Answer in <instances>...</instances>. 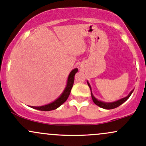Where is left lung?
Returning a JSON list of instances; mask_svg holds the SVG:
<instances>
[{"instance_id":"left-lung-1","label":"left lung","mask_w":146,"mask_h":146,"mask_svg":"<svg viewBox=\"0 0 146 146\" xmlns=\"http://www.w3.org/2000/svg\"><path fill=\"white\" fill-rule=\"evenodd\" d=\"M87 84H88V86L90 87V90H91V96H92V100L94 101V103L96 105H97L98 106L101 107V108H104V109H108V110L113 109V108H117V107L119 106L121 104H122L124 102H125V101H127V99H129V96H131V94H132L133 92H134V90H131V92H130L128 94V96H126V97H125V98H123V99H119V100H118V101H114V102L106 103V102H103V101H101L97 100V99H96V98L94 96L92 93L91 86H90V83H89L88 82H87Z\"/></svg>"}]
</instances>
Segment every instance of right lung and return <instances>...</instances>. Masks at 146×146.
Masks as SVG:
<instances>
[{"mask_svg": "<svg viewBox=\"0 0 146 146\" xmlns=\"http://www.w3.org/2000/svg\"><path fill=\"white\" fill-rule=\"evenodd\" d=\"M78 71V69L75 68L70 72L68 76V80H67L66 87L64 91L63 92V93L61 94V96L58 99H56L52 103H50V104H47V105L42 106H31V108L39 110H43V111H50V110H55L59 108L61 104H64L67 100L68 96L70 95V91H71V89L73 85V82H74L75 75Z\"/></svg>", "mask_w": 146, "mask_h": 146, "instance_id": "obj_1", "label": "right lung"}]
</instances>
